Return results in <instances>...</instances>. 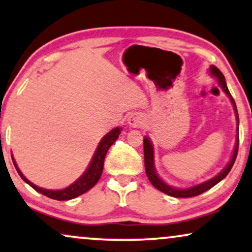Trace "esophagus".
<instances>
[{"mask_svg":"<svg viewBox=\"0 0 252 252\" xmlns=\"http://www.w3.org/2000/svg\"><path fill=\"white\" fill-rule=\"evenodd\" d=\"M128 125L132 127H140L141 125H144L145 118L141 116L140 113H132L131 116L128 117Z\"/></svg>","mask_w":252,"mask_h":252,"instance_id":"esophagus-1","label":"esophagus"}]
</instances>
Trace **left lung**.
<instances>
[{
  "instance_id": "obj_1",
  "label": "left lung",
  "mask_w": 252,
  "mask_h": 252,
  "mask_svg": "<svg viewBox=\"0 0 252 252\" xmlns=\"http://www.w3.org/2000/svg\"><path fill=\"white\" fill-rule=\"evenodd\" d=\"M210 73H212L214 77H216V79H217V82H219L220 86H221L223 91L225 92V94L228 95L229 98H230V100L232 102V106H234V110H235L236 118H237V131H238V125H240V120H238L237 107H236L234 98L231 97L230 92H229V90H228V86H226L224 76H223V73L221 72V71L217 69L216 66H214V65H212V66H210ZM238 144H240V139H238V134H237V138H236L235 150H234V153H232L230 162L226 164L225 168L223 169L222 172L219 174V175H216L215 178L208 180V181H206V182H202V183H200V185L194 186V187H189V188H185V189H179V188L170 187V186L167 185V183H164L162 180L159 178V175H158L157 172H155L153 145H152V142H151L150 139H148L147 136H145V139H144V155H145V169H146V174H147L148 180H150L151 183L154 186L155 188L159 189L160 191L164 192V194L169 195V196H173V197H192V196H196V195H200V194H202V192L207 191L208 189L213 188L214 186L217 185V183H219L220 181H222V180L224 179L226 175H228L229 172H230V169L232 168V166H234L236 158H237Z\"/></svg>"
}]
</instances>
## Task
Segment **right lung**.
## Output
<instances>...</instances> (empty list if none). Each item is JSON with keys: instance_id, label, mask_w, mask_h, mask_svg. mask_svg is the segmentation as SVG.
<instances>
[{"instance_id": "obj_1", "label": "right lung", "mask_w": 252, "mask_h": 252, "mask_svg": "<svg viewBox=\"0 0 252 252\" xmlns=\"http://www.w3.org/2000/svg\"><path fill=\"white\" fill-rule=\"evenodd\" d=\"M121 133V128L120 127H116V128L112 129L111 132H108L104 138L101 139V141L99 142L97 151H95L94 155H93L91 163H90L89 168L86 169V172L83 174L80 178L74 181L72 185H70L69 187L61 189V190H49V189H44L37 187L36 185H33L32 182H30L23 174L21 173L20 168L17 167L16 162H15L14 158H12V162H14L15 167H16L17 173L20 174V176L23 179V181H26L30 187H32L36 191L40 192V194L45 195V196L54 198V200H58V201H66V200H71V198H74L79 195L84 194L88 190H90L95 183L98 182V180L100 179L101 173H102V168H104V160L105 157H106V153L108 151V148L111 147L112 145L114 144V141L117 140L118 136Z\"/></svg>"}]
</instances>
